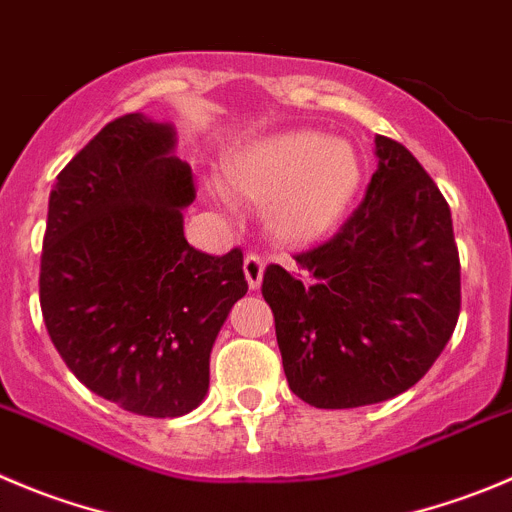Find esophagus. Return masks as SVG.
Instances as JSON below:
<instances>
[{
  "label": "esophagus",
  "instance_id": "1",
  "mask_svg": "<svg viewBox=\"0 0 512 512\" xmlns=\"http://www.w3.org/2000/svg\"><path fill=\"white\" fill-rule=\"evenodd\" d=\"M264 269H266V261L264 256H259V253H248L246 259H243V274H246V281L251 289H259L261 286Z\"/></svg>",
  "mask_w": 512,
  "mask_h": 512
}]
</instances>
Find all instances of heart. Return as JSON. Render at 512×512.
I'll return each mask as SVG.
<instances>
[{
  "label": "heart",
  "mask_w": 512,
  "mask_h": 512,
  "mask_svg": "<svg viewBox=\"0 0 512 512\" xmlns=\"http://www.w3.org/2000/svg\"><path fill=\"white\" fill-rule=\"evenodd\" d=\"M226 183L238 196L266 203L271 236L309 243L332 231L352 206L362 160L347 140L291 130L238 150L226 165Z\"/></svg>",
  "instance_id": "heart-1"
}]
</instances>
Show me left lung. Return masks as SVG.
Segmentation results:
<instances>
[{
  "label": "left lung",
  "instance_id": "1",
  "mask_svg": "<svg viewBox=\"0 0 512 512\" xmlns=\"http://www.w3.org/2000/svg\"><path fill=\"white\" fill-rule=\"evenodd\" d=\"M379 168L329 241L269 264L286 382L306 405H377L420 382L460 316V253L450 206L402 143L377 138Z\"/></svg>",
  "mask_w": 512,
  "mask_h": 512
}]
</instances>
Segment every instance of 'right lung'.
<instances>
[{"label":"right lung","mask_w":512,"mask_h":512,"mask_svg":"<svg viewBox=\"0 0 512 512\" xmlns=\"http://www.w3.org/2000/svg\"><path fill=\"white\" fill-rule=\"evenodd\" d=\"M175 133L138 113L107 123L50 193L40 306L70 372L123 410L180 417L208 392V359L248 291L243 251L183 236L193 173Z\"/></svg>","instance_id":"right-lung-1"}]
</instances>
